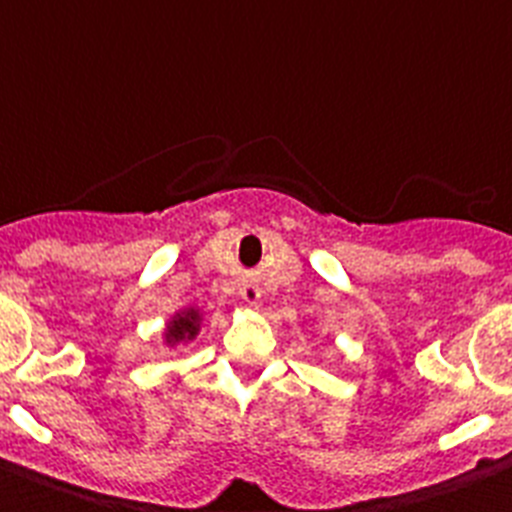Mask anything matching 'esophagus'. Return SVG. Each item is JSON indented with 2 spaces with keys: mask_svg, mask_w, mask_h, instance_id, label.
<instances>
[{
  "mask_svg": "<svg viewBox=\"0 0 512 512\" xmlns=\"http://www.w3.org/2000/svg\"><path fill=\"white\" fill-rule=\"evenodd\" d=\"M260 295H263V290H260L257 285H252V282L241 287V301H244V304H249V306L257 304V301H260Z\"/></svg>",
  "mask_w": 512,
  "mask_h": 512,
  "instance_id": "1",
  "label": "esophagus"
}]
</instances>
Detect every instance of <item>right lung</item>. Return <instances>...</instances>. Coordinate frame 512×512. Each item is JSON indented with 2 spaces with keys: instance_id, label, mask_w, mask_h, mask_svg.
I'll list each match as a JSON object with an SVG mask.
<instances>
[{
  "instance_id": "obj_1",
  "label": "right lung",
  "mask_w": 512,
  "mask_h": 512,
  "mask_svg": "<svg viewBox=\"0 0 512 512\" xmlns=\"http://www.w3.org/2000/svg\"><path fill=\"white\" fill-rule=\"evenodd\" d=\"M200 325H203V314H200V309L187 306V309H181V312H176L170 317L168 325H165V333H162V339H165L168 347L187 344L198 336Z\"/></svg>"
}]
</instances>
